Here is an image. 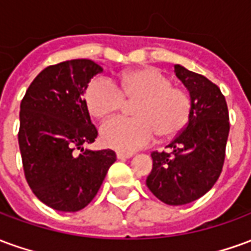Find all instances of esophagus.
Returning <instances> with one entry per match:
<instances>
[{
  "label": "esophagus",
  "instance_id": "1",
  "mask_svg": "<svg viewBox=\"0 0 251 251\" xmlns=\"http://www.w3.org/2000/svg\"><path fill=\"white\" fill-rule=\"evenodd\" d=\"M133 157V153H124V152H117V158L120 160H125V158Z\"/></svg>",
  "mask_w": 251,
  "mask_h": 251
}]
</instances>
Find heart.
Instances as JSON below:
<instances>
[{
  "instance_id": "b5f03b06",
  "label": "heart",
  "mask_w": 251,
  "mask_h": 251,
  "mask_svg": "<svg viewBox=\"0 0 251 251\" xmlns=\"http://www.w3.org/2000/svg\"><path fill=\"white\" fill-rule=\"evenodd\" d=\"M125 102H136V118H115L104 124L100 138L106 147L120 152H134L147 147L157 134L169 140L180 134L188 124L192 100L187 90L156 67H140L121 74L115 86L95 77L84 90V103L97 120L117 114Z\"/></svg>"
}]
</instances>
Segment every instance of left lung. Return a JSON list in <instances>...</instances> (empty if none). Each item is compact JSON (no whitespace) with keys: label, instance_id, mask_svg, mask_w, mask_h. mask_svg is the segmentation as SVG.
Instances as JSON below:
<instances>
[{"label":"left lung","instance_id":"obj_1","mask_svg":"<svg viewBox=\"0 0 251 251\" xmlns=\"http://www.w3.org/2000/svg\"><path fill=\"white\" fill-rule=\"evenodd\" d=\"M192 100L187 126L168 147L171 152H153L148 188L169 205H183L207 194L221 176L230 122L226 99L207 77L175 66Z\"/></svg>","mask_w":251,"mask_h":251}]
</instances>
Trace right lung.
<instances>
[{"instance_id": "right-lung-1", "label": "right lung", "mask_w": 251, "mask_h": 251, "mask_svg": "<svg viewBox=\"0 0 251 251\" xmlns=\"http://www.w3.org/2000/svg\"><path fill=\"white\" fill-rule=\"evenodd\" d=\"M102 71L88 59L47 67L21 100L19 145L25 179L37 199L53 210L84 208L117 160L110 149L83 148L98 136L83 95L90 80Z\"/></svg>"}]
</instances>
